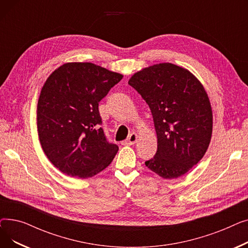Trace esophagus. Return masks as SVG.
<instances>
[{
    "label": "esophagus",
    "instance_id": "obj_1",
    "mask_svg": "<svg viewBox=\"0 0 248 248\" xmlns=\"http://www.w3.org/2000/svg\"><path fill=\"white\" fill-rule=\"evenodd\" d=\"M137 141H138V135L136 133H133L128 136V138L125 140H124L123 144L132 146V145H135Z\"/></svg>",
    "mask_w": 248,
    "mask_h": 248
}]
</instances>
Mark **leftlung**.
Listing matches in <instances>:
<instances>
[{
	"instance_id": "1",
	"label": "left lung",
	"mask_w": 248,
	"mask_h": 248,
	"mask_svg": "<svg viewBox=\"0 0 248 248\" xmlns=\"http://www.w3.org/2000/svg\"><path fill=\"white\" fill-rule=\"evenodd\" d=\"M128 84L148 103L157 133V153L146 166L164 179L183 176L211 140L213 115L204 86L188 69L168 62L138 71Z\"/></svg>"
}]
</instances>
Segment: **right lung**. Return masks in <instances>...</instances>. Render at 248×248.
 <instances>
[{
	"label": "right lung",
	"instance_id": "right-lung-1",
	"mask_svg": "<svg viewBox=\"0 0 248 248\" xmlns=\"http://www.w3.org/2000/svg\"><path fill=\"white\" fill-rule=\"evenodd\" d=\"M123 76L90 62H68L47 78L37 104L38 136L63 174L86 179L112 162L119 147L99 127L98 102Z\"/></svg>",
	"mask_w": 248,
	"mask_h": 248
}]
</instances>
